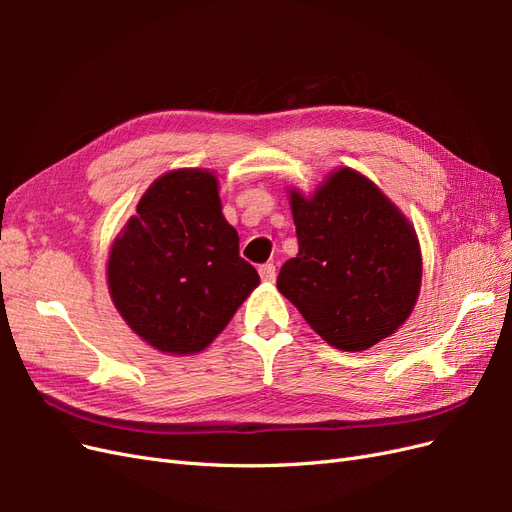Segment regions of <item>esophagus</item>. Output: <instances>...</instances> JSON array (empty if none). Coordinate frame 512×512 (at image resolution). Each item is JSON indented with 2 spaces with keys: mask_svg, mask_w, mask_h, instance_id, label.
<instances>
[{
  "mask_svg": "<svg viewBox=\"0 0 512 512\" xmlns=\"http://www.w3.org/2000/svg\"><path fill=\"white\" fill-rule=\"evenodd\" d=\"M258 273H260V277H262V282H275V267L271 265V262H267V265H262L260 269H258Z\"/></svg>",
  "mask_w": 512,
  "mask_h": 512,
  "instance_id": "obj_1",
  "label": "esophagus"
}]
</instances>
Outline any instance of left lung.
Instances as JSON below:
<instances>
[{
    "mask_svg": "<svg viewBox=\"0 0 512 512\" xmlns=\"http://www.w3.org/2000/svg\"><path fill=\"white\" fill-rule=\"evenodd\" d=\"M299 254L277 290L329 346L363 352L391 337L416 305L423 256L416 230L359 170L342 166L312 196L288 188Z\"/></svg>",
    "mask_w": 512,
    "mask_h": 512,
    "instance_id": "obj_1",
    "label": "left lung"
}]
</instances>
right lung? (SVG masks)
Listing matches in <instances>:
<instances>
[{
  "mask_svg": "<svg viewBox=\"0 0 512 512\" xmlns=\"http://www.w3.org/2000/svg\"><path fill=\"white\" fill-rule=\"evenodd\" d=\"M218 188L213 170H168L108 252L106 284L119 316L164 354L205 350L260 284L239 256Z\"/></svg>",
  "mask_w": 512,
  "mask_h": 512,
  "instance_id": "right-lung-1",
  "label": "right lung"
}]
</instances>
